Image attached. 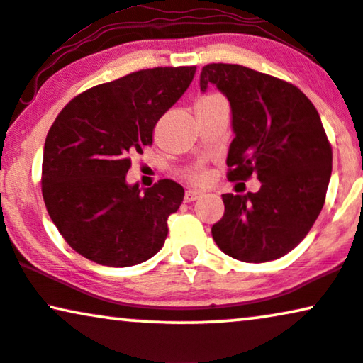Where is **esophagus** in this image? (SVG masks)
<instances>
[{
  "label": "esophagus",
  "mask_w": 363,
  "mask_h": 363,
  "mask_svg": "<svg viewBox=\"0 0 363 363\" xmlns=\"http://www.w3.org/2000/svg\"><path fill=\"white\" fill-rule=\"evenodd\" d=\"M199 197H201V192H197V191H187L186 196H184V199H186V203H192V201L199 199Z\"/></svg>",
  "instance_id": "1"
}]
</instances>
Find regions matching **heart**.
Wrapping results in <instances>:
<instances>
[{
	"instance_id": "1",
	"label": "heart",
	"mask_w": 363,
	"mask_h": 363,
	"mask_svg": "<svg viewBox=\"0 0 363 363\" xmlns=\"http://www.w3.org/2000/svg\"><path fill=\"white\" fill-rule=\"evenodd\" d=\"M216 100H223L219 95H206V97H203L199 100L197 104H209V102H216ZM186 177L189 179V181L192 182V184H197V186H203L208 182V172L203 171V169H191L189 172L186 174Z\"/></svg>"
}]
</instances>
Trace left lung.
Listing matches in <instances>:
<instances>
[{
	"label": "left lung",
	"instance_id": "8db88e82",
	"mask_svg": "<svg viewBox=\"0 0 363 363\" xmlns=\"http://www.w3.org/2000/svg\"><path fill=\"white\" fill-rule=\"evenodd\" d=\"M199 84L203 91L216 85L231 105L228 179L261 182L258 192L223 194L213 240L246 263L281 258L308 235L325 204L332 145L318 112L298 86L247 67L209 63Z\"/></svg>",
	"mask_w": 363,
	"mask_h": 363
}]
</instances>
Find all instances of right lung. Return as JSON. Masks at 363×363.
Segmentation results:
<instances>
[{"instance_id":"right-lung-1","label":"right lung","mask_w":363,"mask_h":363,"mask_svg":"<svg viewBox=\"0 0 363 363\" xmlns=\"http://www.w3.org/2000/svg\"><path fill=\"white\" fill-rule=\"evenodd\" d=\"M196 67L139 70L72 99L45 140L41 194L60 235L84 258L123 268L144 263L167 238L184 199L171 179L140 192L125 176L152 144L155 123L187 90Z\"/></svg>"}]
</instances>
